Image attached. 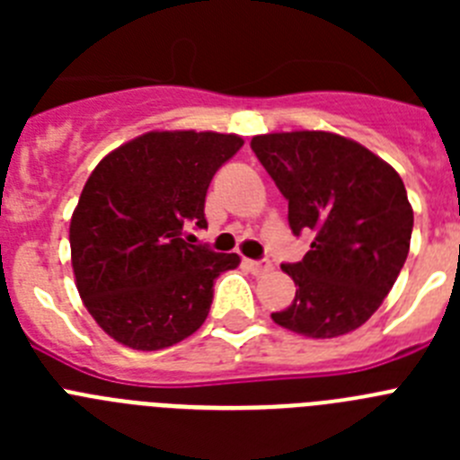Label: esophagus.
Masks as SVG:
<instances>
[{"label":"esophagus","instance_id":"1","mask_svg":"<svg viewBox=\"0 0 460 460\" xmlns=\"http://www.w3.org/2000/svg\"><path fill=\"white\" fill-rule=\"evenodd\" d=\"M243 265L249 267V270L253 271L255 276H260V274H267V271H271V270H274V267H271V262H270V260H243Z\"/></svg>","mask_w":460,"mask_h":460}]
</instances>
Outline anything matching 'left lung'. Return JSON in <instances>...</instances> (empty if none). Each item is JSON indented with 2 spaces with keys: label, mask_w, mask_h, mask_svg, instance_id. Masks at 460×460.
<instances>
[{
  "label": "left lung",
  "mask_w": 460,
  "mask_h": 460,
  "mask_svg": "<svg viewBox=\"0 0 460 460\" xmlns=\"http://www.w3.org/2000/svg\"><path fill=\"white\" fill-rule=\"evenodd\" d=\"M262 168L288 200L295 237L311 251L280 270L296 292L276 324L311 339L361 327L389 295L410 251L412 207L396 170L359 142L324 131L255 136Z\"/></svg>",
  "instance_id": "obj_1"
}]
</instances>
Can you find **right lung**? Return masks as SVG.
I'll use <instances>...</instances> for the list:
<instances>
[{
    "mask_svg": "<svg viewBox=\"0 0 460 460\" xmlns=\"http://www.w3.org/2000/svg\"><path fill=\"white\" fill-rule=\"evenodd\" d=\"M239 136L154 131L126 142L89 174L71 218L75 286L105 334L161 350L200 329L214 280L239 265L184 237L207 227L211 177L242 149Z\"/></svg>",
    "mask_w": 460,
    "mask_h": 460,
    "instance_id": "right-lung-1",
    "label": "right lung"
}]
</instances>
